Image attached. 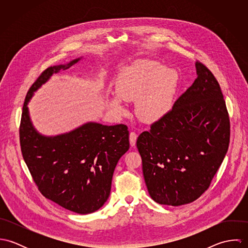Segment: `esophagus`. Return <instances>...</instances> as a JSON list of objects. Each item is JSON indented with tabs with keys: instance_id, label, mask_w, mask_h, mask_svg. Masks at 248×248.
Returning a JSON list of instances; mask_svg holds the SVG:
<instances>
[{
	"instance_id": "34e87169",
	"label": "esophagus",
	"mask_w": 248,
	"mask_h": 248,
	"mask_svg": "<svg viewBox=\"0 0 248 248\" xmlns=\"http://www.w3.org/2000/svg\"><path fill=\"white\" fill-rule=\"evenodd\" d=\"M137 140H138V135H137V133L131 132V133H130V144H131L132 147L136 145Z\"/></svg>"
}]
</instances>
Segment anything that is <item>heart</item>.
<instances>
[{
	"label": "heart",
	"instance_id": "b5f03b06",
	"mask_svg": "<svg viewBox=\"0 0 248 248\" xmlns=\"http://www.w3.org/2000/svg\"><path fill=\"white\" fill-rule=\"evenodd\" d=\"M177 86L176 71L154 60H140L119 72L115 92L121 100L137 102L140 120L155 123L171 109ZM110 106L118 113L125 111L118 98H113Z\"/></svg>",
	"mask_w": 248,
	"mask_h": 248
}]
</instances>
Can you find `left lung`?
<instances>
[{
    "mask_svg": "<svg viewBox=\"0 0 248 248\" xmlns=\"http://www.w3.org/2000/svg\"><path fill=\"white\" fill-rule=\"evenodd\" d=\"M169 112L138 138L142 171L159 204L193 202L210 186L227 153L230 119L218 82L202 63Z\"/></svg>",
    "mask_w": 248,
    "mask_h": 248,
    "instance_id": "obj_1",
    "label": "left lung"
}]
</instances>
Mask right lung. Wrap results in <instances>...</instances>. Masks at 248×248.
I'll return each mask as SVG.
<instances>
[{"label":"right lung","instance_id":"right-lung-1","mask_svg":"<svg viewBox=\"0 0 248 248\" xmlns=\"http://www.w3.org/2000/svg\"><path fill=\"white\" fill-rule=\"evenodd\" d=\"M78 60L49 67L39 75L25 99L19 135L24 160L41 194L70 211L89 214L109 196L114 168L130 147L128 127L87 123L69 134L46 138L33 129L28 108L33 92Z\"/></svg>","mask_w":248,"mask_h":248}]
</instances>
